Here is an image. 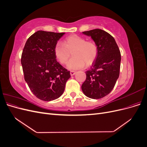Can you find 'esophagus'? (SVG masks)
Here are the masks:
<instances>
[{
	"instance_id": "obj_1",
	"label": "esophagus",
	"mask_w": 147,
	"mask_h": 147,
	"mask_svg": "<svg viewBox=\"0 0 147 147\" xmlns=\"http://www.w3.org/2000/svg\"><path fill=\"white\" fill-rule=\"evenodd\" d=\"M70 75H72V76H73V75H74L75 74H76V72H75V71L72 70V71H70Z\"/></svg>"
}]
</instances>
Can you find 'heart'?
Segmentation results:
<instances>
[{
  "label": "heart",
  "mask_w": 147,
  "mask_h": 147,
  "mask_svg": "<svg viewBox=\"0 0 147 147\" xmlns=\"http://www.w3.org/2000/svg\"><path fill=\"white\" fill-rule=\"evenodd\" d=\"M73 57L67 64L70 70H77L90 66L98 55V47L91 40H86L85 38L78 35H72L66 37L63 43L57 42L54 47V53L59 63L65 64L67 63L72 51Z\"/></svg>",
  "instance_id": "1"
}]
</instances>
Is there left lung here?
<instances>
[{"label": "left lung", "instance_id": "1", "mask_svg": "<svg viewBox=\"0 0 147 147\" xmlns=\"http://www.w3.org/2000/svg\"><path fill=\"white\" fill-rule=\"evenodd\" d=\"M83 34L90 36L97 44L98 55L86 72L82 90L90 98L100 99L112 91L119 77L121 53L115 38L105 30L96 29Z\"/></svg>", "mask_w": 147, "mask_h": 147}]
</instances>
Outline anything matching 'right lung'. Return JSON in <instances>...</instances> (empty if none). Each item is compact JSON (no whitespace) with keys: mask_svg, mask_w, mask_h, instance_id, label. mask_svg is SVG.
Returning <instances> with one entry per match:
<instances>
[{"mask_svg":"<svg viewBox=\"0 0 147 147\" xmlns=\"http://www.w3.org/2000/svg\"><path fill=\"white\" fill-rule=\"evenodd\" d=\"M65 33L38 30L26 41L21 55L25 81L37 98L56 99L63 94L70 77L68 71L56 61L55 44Z\"/></svg>","mask_w":147,"mask_h":147,"instance_id":"right-lung-1","label":"right lung"}]
</instances>
